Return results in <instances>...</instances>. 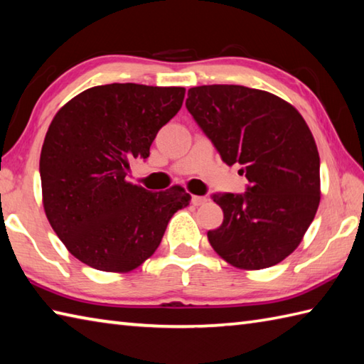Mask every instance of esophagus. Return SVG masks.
<instances>
[{
    "label": "esophagus",
    "instance_id": "esophagus-1",
    "mask_svg": "<svg viewBox=\"0 0 364 364\" xmlns=\"http://www.w3.org/2000/svg\"><path fill=\"white\" fill-rule=\"evenodd\" d=\"M191 202H192V205H194V206H200V205H203L206 202V197H203V196H192Z\"/></svg>",
    "mask_w": 364,
    "mask_h": 364
}]
</instances>
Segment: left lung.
I'll return each mask as SVG.
<instances>
[{
    "label": "left lung",
    "instance_id": "left-lung-1",
    "mask_svg": "<svg viewBox=\"0 0 364 364\" xmlns=\"http://www.w3.org/2000/svg\"><path fill=\"white\" fill-rule=\"evenodd\" d=\"M186 109L227 166L240 164L245 194L213 196L224 211L213 249L241 269L273 267L301 243L320 202V158L294 105L241 85L188 91Z\"/></svg>",
    "mask_w": 364,
    "mask_h": 364
}]
</instances>
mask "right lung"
Wrapping results in <instances>:
<instances>
[{
	"mask_svg": "<svg viewBox=\"0 0 364 364\" xmlns=\"http://www.w3.org/2000/svg\"><path fill=\"white\" fill-rule=\"evenodd\" d=\"M181 87L110 83L63 105L42 145V203L75 259L126 273L151 257L191 196L180 186L149 192L126 181L129 161L146 159L156 134L181 109Z\"/></svg>",
	"mask_w": 364,
	"mask_h": 364,
	"instance_id": "obj_1",
	"label": "right lung"
}]
</instances>
